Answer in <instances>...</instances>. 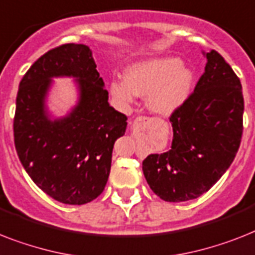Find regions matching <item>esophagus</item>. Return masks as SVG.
I'll return each mask as SVG.
<instances>
[{"instance_id": "1", "label": "esophagus", "mask_w": 255, "mask_h": 255, "mask_svg": "<svg viewBox=\"0 0 255 255\" xmlns=\"http://www.w3.org/2000/svg\"><path fill=\"white\" fill-rule=\"evenodd\" d=\"M138 121H144V122H145V121H149V119H148V118H138Z\"/></svg>"}]
</instances>
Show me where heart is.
Masks as SVG:
<instances>
[{
	"label": "heart",
	"mask_w": 255,
	"mask_h": 255,
	"mask_svg": "<svg viewBox=\"0 0 255 255\" xmlns=\"http://www.w3.org/2000/svg\"><path fill=\"white\" fill-rule=\"evenodd\" d=\"M194 74L182 65L178 57L165 56L132 64L123 80L110 82V93L123 103L132 102L134 95L146 97V107L152 113L169 117L187 101Z\"/></svg>",
	"instance_id": "1"
}]
</instances>
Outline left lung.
<instances>
[{
	"label": "left lung",
	"mask_w": 255,
	"mask_h": 255,
	"mask_svg": "<svg viewBox=\"0 0 255 255\" xmlns=\"http://www.w3.org/2000/svg\"><path fill=\"white\" fill-rule=\"evenodd\" d=\"M203 55L204 73L170 117L171 148L142 161L149 187L165 202L196 199L208 191L228 170L241 142V82L220 53Z\"/></svg>",
	"instance_id": "1"
}]
</instances>
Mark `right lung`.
<instances>
[{
    "instance_id": "right-lung-1",
    "label": "right lung",
    "mask_w": 255,
    "mask_h": 255,
    "mask_svg": "<svg viewBox=\"0 0 255 255\" xmlns=\"http://www.w3.org/2000/svg\"><path fill=\"white\" fill-rule=\"evenodd\" d=\"M73 78L78 102L55 117L46 101L53 78ZM127 117L109 103L92 49L64 44L39 57L18 89L14 142L24 170L39 188L64 204L81 206L102 194L111 169L114 144Z\"/></svg>"
}]
</instances>
